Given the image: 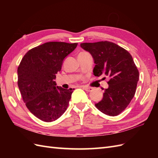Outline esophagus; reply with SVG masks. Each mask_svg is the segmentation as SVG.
<instances>
[{
	"mask_svg": "<svg viewBox=\"0 0 158 158\" xmlns=\"http://www.w3.org/2000/svg\"><path fill=\"white\" fill-rule=\"evenodd\" d=\"M83 89H85L87 92H91L93 90V88H91V87H88V86H83L82 87Z\"/></svg>",
	"mask_w": 158,
	"mask_h": 158,
	"instance_id": "1",
	"label": "esophagus"
}]
</instances>
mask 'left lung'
Listing matches in <instances>:
<instances>
[{
	"label": "left lung",
	"mask_w": 158,
	"mask_h": 158,
	"mask_svg": "<svg viewBox=\"0 0 158 158\" xmlns=\"http://www.w3.org/2000/svg\"><path fill=\"white\" fill-rule=\"evenodd\" d=\"M81 48L92 56L96 65L94 75H105L110 79L103 98L95 104L97 109L109 116H116L125 110L135 94L139 73L130 53L109 41L81 43Z\"/></svg>",
	"instance_id": "obj_1"
}]
</instances>
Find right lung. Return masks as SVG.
Segmentation results:
<instances>
[{"label": "right lung", "instance_id": "obj_1", "mask_svg": "<svg viewBox=\"0 0 158 158\" xmlns=\"http://www.w3.org/2000/svg\"><path fill=\"white\" fill-rule=\"evenodd\" d=\"M77 43L48 42L26 53L18 68V84L23 102L33 115L45 122L58 119L68 107L75 89L56 86V74Z\"/></svg>", "mask_w": 158, "mask_h": 158}]
</instances>
